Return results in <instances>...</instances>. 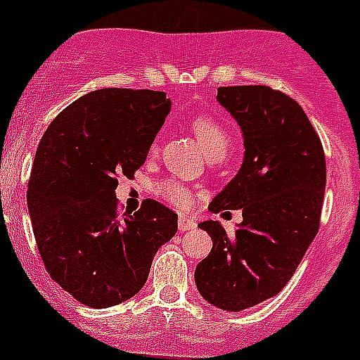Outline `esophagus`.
<instances>
[{"mask_svg":"<svg viewBox=\"0 0 360 360\" xmlns=\"http://www.w3.org/2000/svg\"><path fill=\"white\" fill-rule=\"evenodd\" d=\"M178 227H180V231H193L196 227V221L193 218H189V216H180Z\"/></svg>","mask_w":360,"mask_h":360,"instance_id":"esophagus-1","label":"esophagus"}]
</instances>
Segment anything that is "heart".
I'll list each match as a JSON object with an SVG mask.
<instances>
[{
    "label": "heart",
    "mask_w": 360,
    "mask_h": 360,
    "mask_svg": "<svg viewBox=\"0 0 360 360\" xmlns=\"http://www.w3.org/2000/svg\"><path fill=\"white\" fill-rule=\"evenodd\" d=\"M191 129H193L195 136L202 144L207 157H211V155H225L227 153L229 135L218 120L207 115L193 117L191 119ZM158 193H160V196L165 202H169L174 207H186L191 202V193L187 191V187H184L176 180H167V182L162 184L158 187Z\"/></svg>",
    "instance_id": "1"
}]
</instances>
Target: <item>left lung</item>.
<instances>
[{
    "label": "left lung",
    "instance_id": "left-lung-1",
    "mask_svg": "<svg viewBox=\"0 0 360 360\" xmlns=\"http://www.w3.org/2000/svg\"><path fill=\"white\" fill-rule=\"evenodd\" d=\"M218 103L243 135V162L211 203V212L241 209L229 236L219 221L198 224L212 249L196 265L202 297L241 311L274 297L290 281L319 229L326 186L323 144L303 108L269 86L218 88Z\"/></svg>",
    "mask_w": 360,
    "mask_h": 360
}]
</instances>
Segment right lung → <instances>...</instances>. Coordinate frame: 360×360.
Listing matches in <instances>:
<instances>
[{"instance_id": "obj_1", "label": "right lung", "mask_w": 360, "mask_h": 360, "mask_svg": "<svg viewBox=\"0 0 360 360\" xmlns=\"http://www.w3.org/2000/svg\"><path fill=\"white\" fill-rule=\"evenodd\" d=\"M164 91L103 88L82 95L44 131L32 165L28 212L50 278L79 303L108 308L139 294L178 214L146 200L117 216L120 174L131 178L169 115Z\"/></svg>"}]
</instances>
